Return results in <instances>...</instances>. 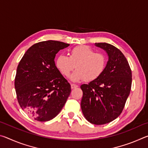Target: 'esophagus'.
<instances>
[{"label": "esophagus", "mask_w": 148, "mask_h": 148, "mask_svg": "<svg viewBox=\"0 0 148 148\" xmlns=\"http://www.w3.org/2000/svg\"><path fill=\"white\" fill-rule=\"evenodd\" d=\"M78 87V86H77V85H76V84H71V88L72 89L76 88V87Z\"/></svg>", "instance_id": "esophagus-1"}]
</instances>
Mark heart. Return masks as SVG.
I'll return each mask as SVG.
<instances>
[{
	"label": "heart",
	"instance_id": "1",
	"mask_svg": "<svg viewBox=\"0 0 148 148\" xmlns=\"http://www.w3.org/2000/svg\"><path fill=\"white\" fill-rule=\"evenodd\" d=\"M106 60L103 54L95 53L91 47L82 45L72 48L69 57L60 55L56 59V66L64 76H69L76 67L77 70L70 78L72 82H87L97 79L101 76L106 67Z\"/></svg>",
	"mask_w": 148,
	"mask_h": 148
}]
</instances>
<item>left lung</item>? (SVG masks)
<instances>
[{
	"mask_svg": "<svg viewBox=\"0 0 148 148\" xmlns=\"http://www.w3.org/2000/svg\"><path fill=\"white\" fill-rule=\"evenodd\" d=\"M108 57L104 72L99 78L83 84L82 113L87 121L104 125L118 117L123 110L132 84V73L124 55L112 45L95 43Z\"/></svg>",
	"mask_w": 148,
	"mask_h": 148,
	"instance_id": "1",
	"label": "left lung"
}]
</instances>
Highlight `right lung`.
<instances>
[{"instance_id":"obj_1","label":"right lung","mask_w":148,"mask_h":148,"mask_svg":"<svg viewBox=\"0 0 148 148\" xmlns=\"http://www.w3.org/2000/svg\"><path fill=\"white\" fill-rule=\"evenodd\" d=\"M69 44L55 40L34 44L17 69L15 89L20 106L38 121H47L61 112L71 94V85L57 68L55 57Z\"/></svg>"}]
</instances>
